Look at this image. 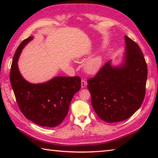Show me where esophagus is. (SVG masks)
I'll use <instances>...</instances> for the list:
<instances>
[{"label":"esophagus","instance_id":"obj_1","mask_svg":"<svg viewBox=\"0 0 158 158\" xmlns=\"http://www.w3.org/2000/svg\"><path fill=\"white\" fill-rule=\"evenodd\" d=\"M86 85H87V82L85 81L84 79H82L81 80V88H85Z\"/></svg>","mask_w":158,"mask_h":158}]
</instances>
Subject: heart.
<instances>
[{"instance_id":"obj_1","label":"heart","mask_w":158,"mask_h":158,"mask_svg":"<svg viewBox=\"0 0 158 158\" xmlns=\"http://www.w3.org/2000/svg\"><path fill=\"white\" fill-rule=\"evenodd\" d=\"M102 64V58L100 55H97L86 60L83 65V69L87 73L95 74L101 68Z\"/></svg>"}]
</instances>
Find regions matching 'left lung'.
<instances>
[{
    "label": "left lung",
    "mask_w": 158,
    "mask_h": 158,
    "mask_svg": "<svg viewBox=\"0 0 158 158\" xmlns=\"http://www.w3.org/2000/svg\"><path fill=\"white\" fill-rule=\"evenodd\" d=\"M126 55L122 64L107 62L95 77L88 79L91 103L99 118L107 123L122 122L138 110L145 96L147 66L143 52L125 36Z\"/></svg>",
    "instance_id": "1"
}]
</instances>
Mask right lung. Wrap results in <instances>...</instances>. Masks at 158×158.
Listing matches in <instances>:
<instances>
[{
  "instance_id": "1",
  "label": "right lung",
  "mask_w": 158,
  "mask_h": 158,
  "mask_svg": "<svg viewBox=\"0 0 158 158\" xmlns=\"http://www.w3.org/2000/svg\"><path fill=\"white\" fill-rule=\"evenodd\" d=\"M29 36L20 43L13 56L10 81L19 108L28 119L39 126L56 127L68 113L73 96L81 88L79 77H56L38 84L29 83L20 74L18 60Z\"/></svg>"
}]
</instances>
